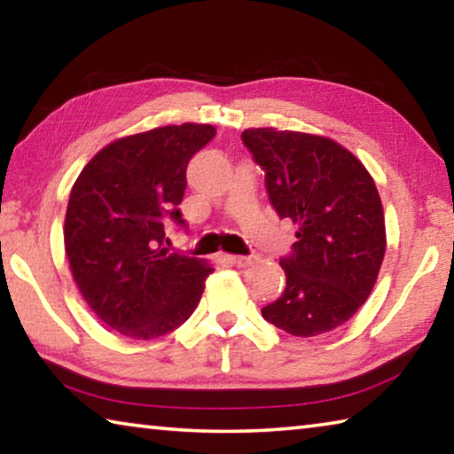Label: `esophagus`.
Returning <instances> with one entry per match:
<instances>
[{"instance_id": "esophagus-1", "label": "esophagus", "mask_w": 454, "mask_h": 454, "mask_svg": "<svg viewBox=\"0 0 454 454\" xmlns=\"http://www.w3.org/2000/svg\"><path fill=\"white\" fill-rule=\"evenodd\" d=\"M226 260H228L230 264L242 268V266H250L256 258L254 256H232V254H230V256H226Z\"/></svg>"}]
</instances>
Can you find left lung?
I'll use <instances>...</instances> for the list:
<instances>
[{
  "label": "left lung",
  "mask_w": 454,
  "mask_h": 454,
  "mask_svg": "<svg viewBox=\"0 0 454 454\" xmlns=\"http://www.w3.org/2000/svg\"><path fill=\"white\" fill-rule=\"evenodd\" d=\"M242 142L264 168L278 216L298 226L294 252L280 260L286 288L262 317L302 338L342 326L371 296L387 252L372 176L326 136L266 126L244 129Z\"/></svg>",
  "instance_id": "1"
}]
</instances>
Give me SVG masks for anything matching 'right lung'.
I'll return each mask as SVG.
<instances>
[{"mask_svg": "<svg viewBox=\"0 0 454 454\" xmlns=\"http://www.w3.org/2000/svg\"><path fill=\"white\" fill-rule=\"evenodd\" d=\"M216 129L186 121L118 137L83 166L66 210L64 246L75 286L116 333L150 340L178 328L214 272L170 254L166 226L184 224L178 204L190 158Z\"/></svg>", "mask_w": 454, "mask_h": 454, "instance_id": "right-lung-1", "label": "right lung"}]
</instances>
